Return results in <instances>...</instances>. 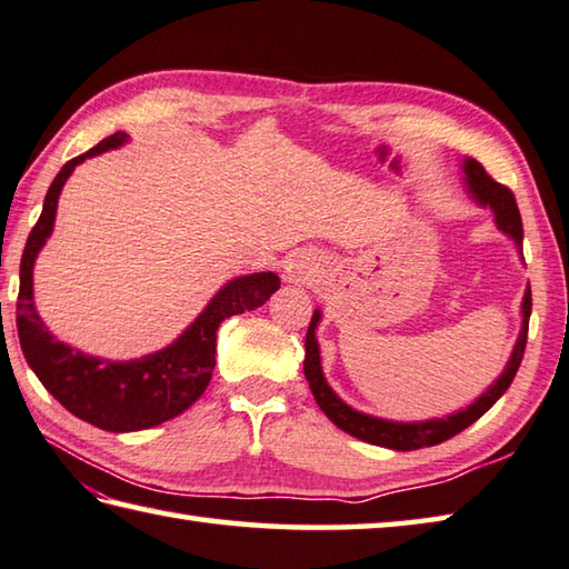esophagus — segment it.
Instances as JSON below:
<instances>
[{
    "label": "esophagus",
    "mask_w": 569,
    "mask_h": 569,
    "mask_svg": "<svg viewBox=\"0 0 569 569\" xmlns=\"http://www.w3.org/2000/svg\"><path fill=\"white\" fill-rule=\"evenodd\" d=\"M283 276H286L288 283H298V281H306L308 269H306L303 263H293V266H288Z\"/></svg>",
    "instance_id": "34e87169"
}]
</instances>
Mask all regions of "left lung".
I'll return each instance as SVG.
<instances>
[{"mask_svg":"<svg viewBox=\"0 0 569 569\" xmlns=\"http://www.w3.org/2000/svg\"><path fill=\"white\" fill-rule=\"evenodd\" d=\"M461 170H463V184L473 197V202L493 209L496 227L503 231L506 237L513 239L518 253L522 256V221H520V211H518L513 192H510L508 187L498 184L493 177L483 170V164L476 162L473 158H466ZM530 310H532V298H530V286H528L520 303V313H522L520 332L513 345V352H510V358L503 367V372H500L498 380L493 385H488L486 392L478 395L471 405H466L463 409L453 411V415H447V417L425 419V421H392V419L365 415V411H358L350 405H345L342 399L332 392L326 375H322L320 345L316 338L318 322L322 316L318 308L313 318H310L308 336H306V362H303L306 380H308L310 392L316 397L318 407L326 411V417L338 429L348 431L350 437L375 443V447L395 449V451H415L425 447H437V443L456 437V433L463 431L466 427H471L476 419H481L486 411L506 395V389L510 387V382H513V377L522 362V352H526Z\"/></svg>","mask_w":569,"mask_h":569,"instance_id":"8db88e82","label":"left lung"}]
</instances>
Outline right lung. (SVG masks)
Instances as JSON below:
<instances>
[{"mask_svg": "<svg viewBox=\"0 0 569 569\" xmlns=\"http://www.w3.org/2000/svg\"><path fill=\"white\" fill-rule=\"evenodd\" d=\"M128 138V132H116V136L100 140L96 148L66 162L56 174L47 199H43L41 217L31 229L24 253H21L17 300L21 352L39 382L71 415L116 433L158 427L192 407L202 397L211 372H214L217 330L221 320L256 310L281 288V278L273 271L231 278L180 338L138 360L116 362L93 358V355L56 340L33 306V261L51 237L56 207H59L61 189L71 172L93 154L126 144Z\"/></svg>", "mask_w": 569, "mask_h": 569, "instance_id": "1", "label": "right lung"}]
</instances>
